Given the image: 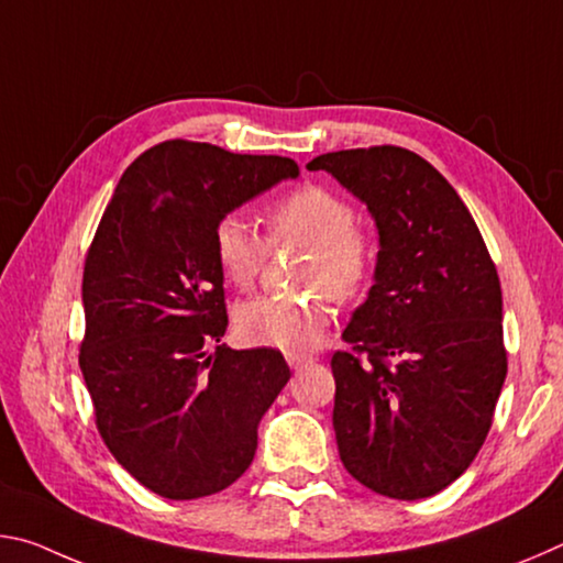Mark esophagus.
<instances>
[{"mask_svg": "<svg viewBox=\"0 0 563 563\" xmlns=\"http://www.w3.org/2000/svg\"><path fill=\"white\" fill-rule=\"evenodd\" d=\"M285 360H288V365L292 369H300V367L310 365V362H312V357L305 355V352H288V355H285Z\"/></svg>", "mask_w": 563, "mask_h": 563, "instance_id": "1", "label": "esophagus"}]
</instances>
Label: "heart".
<instances>
[{
	"label": "heart",
	"mask_w": 563,
	"mask_h": 563,
	"mask_svg": "<svg viewBox=\"0 0 563 563\" xmlns=\"http://www.w3.org/2000/svg\"><path fill=\"white\" fill-rule=\"evenodd\" d=\"M263 223L271 245L308 247L300 283L316 290L247 300L235 312V328L253 345L312 350L332 320L327 295L350 300L369 280L377 255L375 235L357 221L345 196L320 184H305L275 198L263 211ZM213 255L223 278L238 290H247L261 275L268 245L241 216L225 213L213 225Z\"/></svg>",
	"instance_id": "obj_1"
}]
</instances>
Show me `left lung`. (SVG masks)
I'll use <instances>...</instances> for the list:
<instances>
[{"instance_id":"1","label":"left lung","mask_w":563,"mask_h":563,"mask_svg":"<svg viewBox=\"0 0 563 563\" xmlns=\"http://www.w3.org/2000/svg\"><path fill=\"white\" fill-rule=\"evenodd\" d=\"M308 170L335 176L379 231L375 285L330 362L340 460L383 497H432L482 450L507 377L497 265L450 180L415 151H332Z\"/></svg>"}]
</instances>
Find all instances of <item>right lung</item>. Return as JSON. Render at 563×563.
Segmentation results:
<instances>
[{"instance_id":"add662e5","label":"right lung","mask_w":563,"mask_h":563,"mask_svg":"<svg viewBox=\"0 0 563 563\" xmlns=\"http://www.w3.org/2000/svg\"><path fill=\"white\" fill-rule=\"evenodd\" d=\"M285 156L170 139L123 170L84 263L79 367L97 430L158 497H211L241 476L290 367L218 345L228 328L213 225L283 178Z\"/></svg>"}]
</instances>
